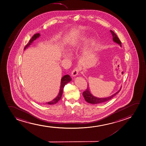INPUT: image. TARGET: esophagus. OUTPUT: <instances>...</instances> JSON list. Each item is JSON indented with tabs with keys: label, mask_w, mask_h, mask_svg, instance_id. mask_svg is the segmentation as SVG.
I'll use <instances>...</instances> for the list:
<instances>
[{
	"label": "esophagus",
	"mask_w": 146,
	"mask_h": 146,
	"mask_svg": "<svg viewBox=\"0 0 146 146\" xmlns=\"http://www.w3.org/2000/svg\"><path fill=\"white\" fill-rule=\"evenodd\" d=\"M79 71H80V68L79 67H75L73 69V70L72 71V75L73 77H76V76H77L79 73Z\"/></svg>",
	"instance_id": "1"
}]
</instances>
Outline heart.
<instances>
[{"instance_id":"b5f03b06","label":"heart","mask_w":146,"mask_h":146,"mask_svg":"<svg viewBox=\"0 0 146 146\" xmlns=\"http://www.w3.org/2000/svg\"><path fill=\"white\" fill-rule=\"evenodd\" d=\"M82 36H76L71 38L67 42V45L69 50L70 51L74 50L77 47L79 42L82 40ZM67 57V56H65Z\"/></svg>"}]
</instances>
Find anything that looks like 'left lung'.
Masks as SVG:
<instances>
[{
    "label": "left lung",
    "mask_w": 146,
    "mask_h": 146,
    "mask_svg": "<svg viewBox=\"0 0 146 146\" xmlns=\"http://www.w3.org/2000/svg\"><path fill=\"white\" fill-rule=\"evenodd\" d=\"M110 32L111 33L112 35L113 36V41H114L116 43L119 44L120 46L122 47L121 42L120 41L119 38L116 35V34H115V33L113 31H111V30H110ZM88 84L87 89H86V90H85L83 92L82 94H83V96H84V99H85L86 101L88 103L92 104H102V103H104L105 102H106L110 100L112 98H113V97H114L119 92L120 90L121 89V87L120 89L117 92L115 93H114V94L112 95L111 96L108 97H106V98H98V97H96L93 96L92 94H91V93L89 91Z\"/></svg>",
    "instance_id": "8db88e82"
}]
</instances>
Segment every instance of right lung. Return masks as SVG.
Here are the masks:
<instances>
[{
    "label": "right lung",
    "instance_id": "obj_1",
    "mask_svg": "<svg viewBox=\"0 0 146 146\" xmlns=\"http://www.w3.org/2000/svg\"><path fill=\"white\" fill-rule=\"evenodd\" d=\"M40 36V35L39 33H37V34H35L32 36V38H31V40H30L28 44L26 45L25 47L24 50L26 48L29 46L32 43H33L34 40H36V38H39V36ZM71 81V78L70 76L69 75H66L64 76V77L62 78V79H61L60 89V92L58 93V95L52 101L47 102V103H46V104H48V105H54V104H55L58 103V101L61 99V97H62V93H63V89H64V86H65V84H67V83L70 82Z\"/></svg>",
    "mask_w": 146,
    "mask_h": 146
}]
</instances>
